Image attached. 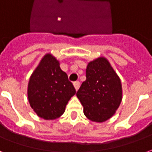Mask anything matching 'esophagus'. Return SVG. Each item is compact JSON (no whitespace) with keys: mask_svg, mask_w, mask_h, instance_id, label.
I'll return each instance as SVG.
<instances>
[{"mask_svg":"<svg viewBox=\"0 0 152 152\" xmlns=\"http://www.w3.org/2000/svg\"><path fill=\"white\" fill-rule=\"evenodd\" d=\"M74 86H75V90H76V91H77V90H78V88H79V87H80V83H79L78 81L74 82Z\"/></svg>","mask_w":152,"mask_h":152,"instance_id":"esophagus-1","label":"esophagus"}]
</instances>
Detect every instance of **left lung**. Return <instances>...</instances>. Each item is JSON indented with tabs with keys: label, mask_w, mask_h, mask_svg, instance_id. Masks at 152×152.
Segmentation results:
<instances>
[{
	"label": "left lung",
	"mask_w": 152,
	"mask_h": 152,
	"mask_svg": "<svg viewBox=\"0 0 152 152\" xmlns=\"http://www.w3.org/2000/svg\"><path fill=\"white\" fill-rule=\"evenodd\" d=\"M86 77L76 96L88 119L104 122L113 117L120 106L122 99L120 78L104 57L88 63Z\"/></svg>",
	"instance_id": "obj_1"
}]
</instances>
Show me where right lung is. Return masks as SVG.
I'll use <instances>...</instances> for the list:
<instances>
[{
  "label": "right lung",
  "instance_id": "obj_1",
  "mask_svg": "<svg viewBox=\"0 0 152 152\" xmlns=\"http://www.w3.org/2000/svg\"><path fill=\"white\" fill-rule=\"evenodd\" d=\"M76 91L60 63L49 53L42 58L30 77L27 96L30 105L39 117L54 120L61 117Z\"/></svg>",
  "mask_w": 152,
  "mask_h": 152
}]
</instances>
